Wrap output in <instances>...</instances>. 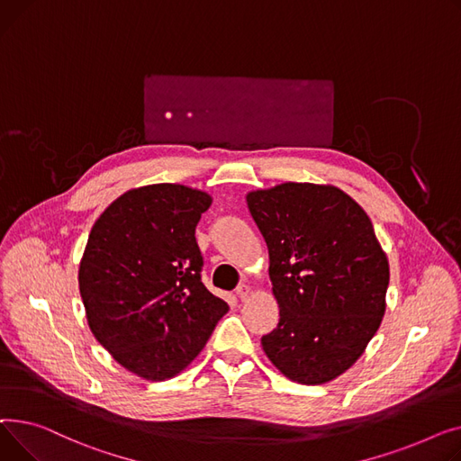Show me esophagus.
Masks as SVG:
<instances>
[{"label":"esophagus","instance_id":"esophagus-1","mask_svg":"<svg viewBox=\"0 0 461 461\" xmlns=\"http://www.w3.org/2000/svg\"><path fill=\"white\" fill-rule=\"evenodd\" d=\"M249 294H251V285L243 283V285H240V286L236 288V295L240 297V300H248Z\"/></svg>","mask_w":461,"mask_h":461}]
</instances>
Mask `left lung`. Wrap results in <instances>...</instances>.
Segmentation results:
<instances>
[{
	"label": "left lung",
	"instance_id": "obj_1",
	"mask_svg": "<svg viewBox=\"0 0 461 461\" xmlns=\"http://www.w3.org/2000/svg\"><path fill=\"white\" fill-rule=\"evenodd\" d=\"M269 253L277 328L262 348L288 380L320 385L354 365L385 314L389 260L366 212L342 189L285 182L249 192Z\"/></svg>",
	"mask_w": 461,
	"mask_h": 461
}]
</instances>
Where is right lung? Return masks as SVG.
Masks as SVG:
<instances>
[{
    "label": "right lung",
    "mask_w": 461,
    "mask_h": 461,
    "mask_svg": "<svg viewBox=\"0 0 461 461\" xmlns=\"http://www.w3.org/2000/svg\"><path fill=\"white\" fill-rule=\"evenodd\" d=\"M212 197L150 184L117 197L95 221L79 262V294L95 339L149 382L180 374L229 305L201 281L195 240Z\"/></svg>",
    "instance_id": "add662e5"
}]
</instances>
